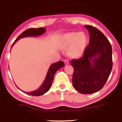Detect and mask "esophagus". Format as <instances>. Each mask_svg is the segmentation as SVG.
Wrapping results in <instances>:
<instances>
[{
  "label": "esophagus",
  "mask_w": 122,
  "mask_h": 122,
  "mask_svg": "<svg viewBox=\"0 0 122 122\" xmlns=\"http://www.w3.org/2000/svg\"><path fill=\"white\" fill-rule=\"evenodd\" d=\"M64 63H65V64H66V65H68V64H69V61H68V60L66 59L64 61Z\"/></svg>",
  "instance_id": "34e87169"
}]
</instances>
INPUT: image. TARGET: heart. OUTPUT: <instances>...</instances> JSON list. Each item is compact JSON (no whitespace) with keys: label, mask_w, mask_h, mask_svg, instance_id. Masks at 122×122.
<instances>
[{"label":"heart","mask_w":122,"mask_h":122,"mask_svg":"<svg viewBox=\"0 0 122 122\" xmlns=\"http://www.w3.org/2000/svg\"><path fill=\"white\" fill-rule=\"evenodd\" d=\"M87 38L83 32H71L63 35L61 39V46L68 49L71 58H78L83 54L86 48Z\"/></svg>","instance_id":"obj_1"}]
</instances>
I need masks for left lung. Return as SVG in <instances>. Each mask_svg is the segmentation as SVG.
<instances>
[{
    "label": "left lung",
    "instance_id": "1",
    "mask_svg": "<svg viewBox=\"0 0 122 122\" xmlns=\"http://www.w3.org/2000/svg\"><path fill=\"white\" fill-rule=\"evenodd\" d=\"M89 31V44L82 57L73 59V86L81 94L97 92L104 86L113 66L112 49L104 34L96 28L85 25Z\"/></svg>",
    "mask_w": 122,
    "mask_h": 122
}]
</instances>
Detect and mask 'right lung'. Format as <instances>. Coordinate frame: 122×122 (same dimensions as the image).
I'll return each instance as SVG.
<instances>
[{
    "label": "right lung",
    "mask_w": 122,
    "mask_h": 122,
    "mask_svg": "<svg viewBox=\"0 0 122 122\" xmlns=\"http://www.w3.org/2000/svg\"><path fill=\"white\" fill-rule=\"evenodd\" d=\"M46 29L44 28H30L26 30L24 32H23L18 37L16 38L14 42L11 45V47L12 46L16 43L18 40L23 38L25 37H29V36H41L43 34L46 32ZM11 50V49H10ZM64 66V63L62 61H59L58 62L53 63L50 66V67L48 69V71L46 74V79H45L44 82H43V84L38 88L37 90L36 91L30 92H25L23 91H21L24 92L25 94H27L28 95H31V96H40L41 95L45 94V93L47 92L51 88V86L52 84V82L54 79V76L55 73L56 71L59 70L60 68L63 67ZM18 89L20 90L19 88L16 86Z\"/></svg>",
    "instance_id": "1"
}]
</instances>
